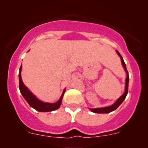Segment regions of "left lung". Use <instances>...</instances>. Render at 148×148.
<instances>
[{"label":"left lung","instance_id":"8db88e82","mask_svg":"<svg viewBox=\"0 0 148 148\" xmlns=\"http://www.w3.org/2000/svg\"><path fill=\"white\" fill-rule=\"evenodd\" d=\"M116 52L117 53V54H118V55L119 56V57L121 58V64H122L123 67L124 68V70L125 71V72H126V74H127V77H126V79H125V92L123 93V94L121 95V96L119 97V98L117 99L116 101H115V102L114 103V104L111 105V106H106V107H103V108H89L93 112L99 113V114H101V113H102V114H104V113H109V112H112V111H114V110H116V109L118 108V107L120 106L121 104H122V102L125 100V98H126L127 94H128L129 79V73H128V71H127V67H126V64H125V62H124V60H123V57H122V56H121V54L119 53V52L118 51V50H116Z\"/></svg>","mask_w":148,"mask_h":148}]
</instances>
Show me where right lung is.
Here are the masks:
<instances>
[{
	"label": "right lung",
	"mask_w": 148,
	"mask_h": 148,
	"mask_svg": "<svg viewBox=\"0 0 148 148\" xmlns=\"http://www.w3.org/2000/svg\"><path fill=\"white\" fill-rule=\"evenodd\" d=\"M21 69H22V65H21L19 69V90L22 96L25 100L27 101V102L29 104V106L36 110L38 112H51V111H54L57 110L60 108V105L62 103V97L64 96V92L66 91V88H64L62 92V94L61 96L60 97L59 100H58L56 102L54 103H49V102H44L40 100L25 85H24L23 81L21 79Z\"/></svg>",
	"instance_id": "1"
}]
</instances>
